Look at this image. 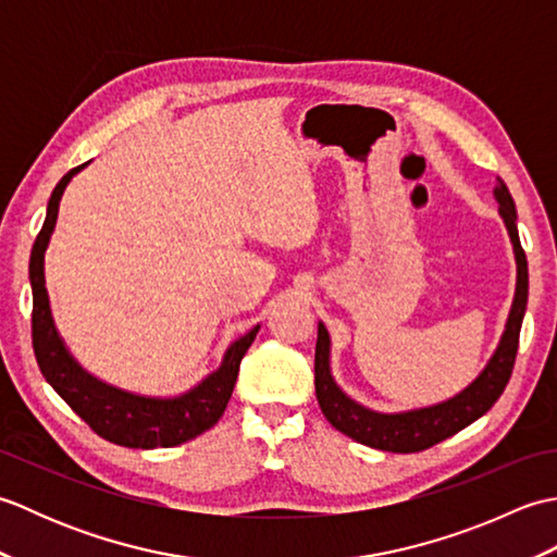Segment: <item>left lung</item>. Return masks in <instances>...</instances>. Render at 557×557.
<instances>
[{"instance_id": "8db88e82", "label": "left lung", "mask_w": 557, "mask_h": 557, "mask_svg": "<svg viewBox=\"0 0 557 557\" xmlns=\"http://www.w3.org/2000/svg\"><path fill=\"white\" fill-rule=\"evenodd\" d=\"M493 196L498 200V212L510 234L517 260V289L510 315H507L505 333L500 337L498 349L493 351L486 369L471 385L461 389L459 395L449 397L447 401L423 409L399 411V413H381L361 407L337 387L333 373H330V335L323 323H318V342H315V397L325 419L335 425L337 431L349 435L351 441L369 445L375 449H387V453H421L445 437L467 429L486 413L503 389L510 381L517 347H519V330H522L527 297H529V268L527 253L519 244L517 232V210L515 200L507 191L503 180L493 188Z\"/></svg>"}]
</instances>
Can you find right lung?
<instances>
[{
	"label": "right lung",
	"instance_id": "obj_1",
	"mask_svg": "<svg viewBox=\"0 0 557 557\" xmlns=\"http://www.w3.org/2000/svg\"><path fill=\"white\" fill-rule=\"evenodd\" d=\"M86 164L66 172L54 186L50 203H47L45 224L30 251L28 275L33 289L35 359H38L45 381L57 389V395L104 441L136 449L182 445L220 421L232 397L236 375H239V363L256 339L260 325L232 342L230 349L224 351L220 369L180 397H144L126 393V389L98 381L96 375L83 369L69 354L52 321L50 297L45 289V251L54 232L64 188Z\"/></svg>",
	"mask_w": 557,
	"mask_h": 557
}]
</instances>
